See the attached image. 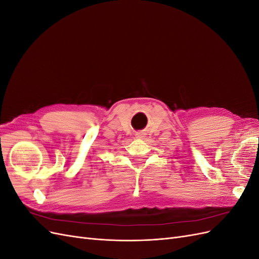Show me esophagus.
Here are the masks:
<instances>
[{
    "label": "esophagus",
    "instance_id": "34e87169",
    "mask_svg": "<svg viewBox=\"0 0 259 259\" xmlns=\"http://www.w3.org/2000/svg\"><path fill=\"white\" fill-rule=\"evenodd\" d=\"M144 137V133L143 132H139L136 134V138H143Z\"/></svg>",
    "mask_w": 259,
    "mask_h": 259
}]
</instances>
